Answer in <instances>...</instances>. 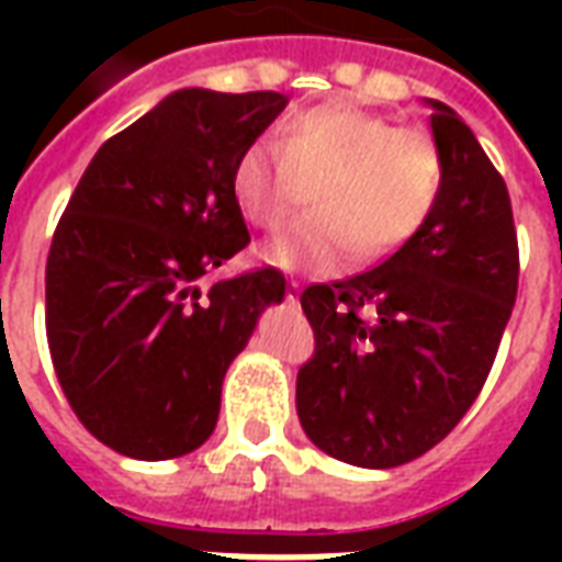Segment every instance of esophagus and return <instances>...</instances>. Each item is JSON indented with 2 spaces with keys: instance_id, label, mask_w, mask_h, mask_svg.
<instances>
[{
  "instance_id": "obj_1",
  "label": "esophagus",
  "mask_w": 562,
  "mask_h": 562,
  "mask_svg": "<svg viewBox=\"0 0 562 562\" xmlns=\"http://www.w3.org/2000/svg\"><path fill=\"white\" fill-rule=\"evenodd\" d=\"M297 294H301V282H289V285H285V301H289V304H297Z\"/></svg>"
}]
</instances>
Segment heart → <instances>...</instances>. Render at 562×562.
Segmentation results:
<instances>
[{
  "label": "heart",
  "mask_w": 562,
  "mask_h": 562,
  "mask_svg": "<svg viewBox=\"0 0 562 562\" xmlns=\"http://www.w3.org/2000/svg\"><path fill=\"white\" fill-rule=\"evenodd\" d=\"M313 207L268 246L273 265L340 273L406 244L434 213L446 165L430 135L349 102L289 116L277 144L258 140L234 168V198L258 228H280L316 183Z\"/></svg>",
  "instance_id": "1"
}]
</instances>
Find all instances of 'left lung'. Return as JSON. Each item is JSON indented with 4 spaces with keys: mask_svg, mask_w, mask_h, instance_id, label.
Here are the masks:
<instances>
[{
    "mask_svg": "<svg viewBox=\"0 0 562 562\" xmlns=\"http://www.w3.org/2000/svg\"><path fill=\"white\" fill-rule=\"evenodd\" d=\"M427 108L446 165L434 213L379 268L301 294L316 352L297 370V418L325 454L364 470L409 463L454 430L518 294L506 180L448 104Z\"/></svg>",
    "mask_w": 562,
    "mask_h": 562,
    "instance_id": "1",
    "label": "left lung"
}]
</instances>
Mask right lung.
Listing matches in <instances>:
<instances>
[{
  "label": "right lung",
  "instance_id": "obj_1",
  "mask_svg": "<svg viewBox=\"0 0 562 562\" xmlns=\"http://www.w3.org/2000/svg\"><path fill=\"white\" fill-rule=\"evenodd\" d=\"M285 104L270 90L165 95L104 140L56 225L44 277L56 379L80 424L126 458L207 442L225 370L285 297L277 268L201 292L249 244L234 168Z\"/></svg>",
  "mask_w": 562,
  "mask_h": 562
}]
</instances>
